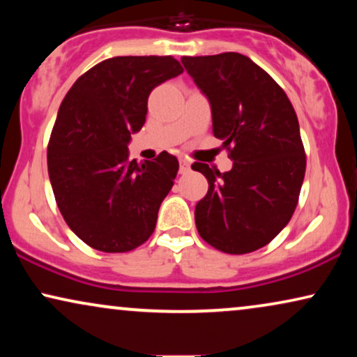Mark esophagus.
Segmentation results:
<instances>
[{
  "instance_id": "obj_1",
  "label": "esophagus",
  "mask_w": 357,
  "mask_h": 357,
  "mask_svg": "<svg viewBox=\"0 0 357 357\" xmlns=\"http://www.w3.org/2000/svg\"><path fill=\"white\" fill-rule=\"evenodd\" d=\"M188 170H190V160L180 158V172L187 174Z\"/></svg>"
}]
</instances>
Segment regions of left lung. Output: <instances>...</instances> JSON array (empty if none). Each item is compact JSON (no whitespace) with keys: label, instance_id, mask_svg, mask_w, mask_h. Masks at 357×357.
Instances as JSON below:
<instances>
[{"label":"left lung","instance_id":"1","mask_svg":"<svg viewBox=\"0 0 357 357\" xmlns=\"http://www.w3.org/2000/svg\"><path fill=\"white\" fill-rule=\"evenodd\" d=\"M185 70L208 97L213 133L234 160L221 174L208 164V193L195 208L204 242L231 255L255 252L291 221L305 175L297 115L280 84L236 52L183 56Z\"/></svg>","mask_w":357,"mask_h":357}]
</instances>
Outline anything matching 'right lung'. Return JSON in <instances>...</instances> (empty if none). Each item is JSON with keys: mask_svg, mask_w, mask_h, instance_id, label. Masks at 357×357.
<instances>
[{"mask_svg": "<svg viewBox=\"0 0 357 357\" xmlns=\"http://www.w3.org/2000/svg\"><path fill=\"white\" fill-rule=\"evenodd\" d=\"M180 73L174 56L109 58L77 77L61 102L48 177L63 219L96 250L130 252L154 232L178 160L162 151L138 164L128 160V143L144 125L151 91Z\"/></svg>", "mask_w": 357, "mask_h": 357, "instance_id": "add662e5", "label": "right lung"}]
</instances>
